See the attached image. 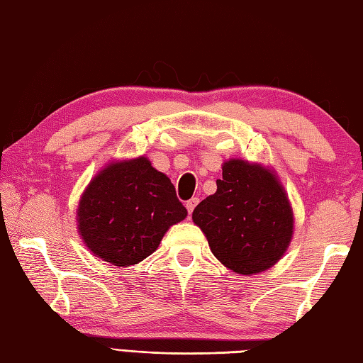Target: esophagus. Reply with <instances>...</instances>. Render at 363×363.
Segmentation results:
<instances>
[{
	"label": "esophagus",
	"instance_id": "esophagus-1",
	"mask_svg": "<svg viewBox=\"0 0 363 363\" xmlns=\"http://www.w3.org/2000/svg\"><path fill=\"white\" fill-rule=\"evenodd\" d=\"M200 203V200H198V198H191V200H189L187 203H186V208H187V211H189V214H191V212H194V209H195V206Z\"/></svg>",
	"mask_w": 363,
	"mask_h": 363
}]
</instances>
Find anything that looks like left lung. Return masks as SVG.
I'll list each match as a JSON object with an SVG mask.
<instances>
[{"instance_id":"1","label":"left lung","mask_w":363,"mask_h":363,"mask_svg":"<svg viewBox=\"0 0 363 363\" xmlns=\"http://www.w3.org/2000/svg\"><path fill=\"white\" fill-rule=\"evenodd\" d=\"M191 218L214 257L240 275L277 264L294 234L293 208L279 176L242 159L223 162L217 191L196 206Z\"/></svg>"}]
</instances>
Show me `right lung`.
<instances>
[{"mask_svg": "<svg viewBox=\"0 0 363 363\" xmlns=\"http://www.w3.org/2000/svg\"><path fill=\"white\" fill-rule=\"evenodd\" d=\"M186 217L169 177L140 155L106 163L92 177L78 201L77 228L94 257L129 267L157 250L169 226Z\"/></svg>", "mask_w": 363, "mask_h": 363, "instance_id": "right-lung-1", "label": "right lung"}]
</instances>
